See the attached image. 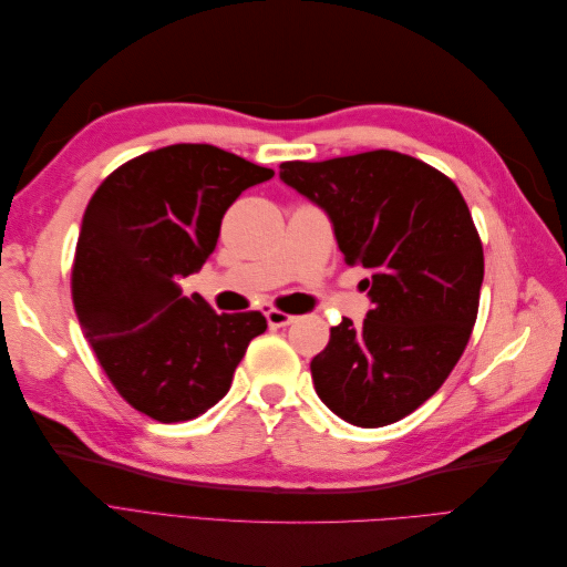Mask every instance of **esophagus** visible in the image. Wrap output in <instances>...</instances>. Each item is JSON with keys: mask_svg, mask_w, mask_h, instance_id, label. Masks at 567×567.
Segmentation results:
<instances>
[{"mask_svg": "<svg viewBox=\"0 0 567 567\" xmlns=\"http://www.w3.org/2000/svg\"><path fill=\"white\" fill-rule=\"evenodd\" d=\"M265 317H267V323L271 326V329H279V326H288V323L296 321L293 315H286V312H281V310H274V307H269V310H265Z\"/></svg>", "mask_w": 567, "mask_h": 567, "instance_id": "esophagus-1", "label": "esophagus"}]
</instances>
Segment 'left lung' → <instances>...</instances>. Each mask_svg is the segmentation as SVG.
I'll list each match as a JSON object with an SVG mask.
<instances>
[{
    "mask_svg": "<svg viewBox=\"0 0 567 567\" xmlns=\"http://www.w3.org/2000/svg\"><path fill=\"white\" fill-rule=\"evenodd\" d=\"M279 177L331 219L346 262L369 271L364 323L333 326L310 364L319 400L359 427L404 419L447 381L477 317L485 257L466 200L388 148L281 163Z\"/></svg>",
    "mask_w": 567,
    "mask_h": 567,
    "instance_id": "1",
    "label": "left lung"
}]
</instances>
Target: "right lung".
<instances>
[{
    "label": "right lung",
    "mask_w": 567,
    "mask_h": 567,
    "mask_svg": "<svg viewBox=\"0 0 567 567\" xmlns=\"http://www.w3.org/2000/svg\"><path fill=\"white\" fill-rule=\"evenodd\" d=\"M274 169L210 144H173L120 165L82 217L73 302L115 390L161 423L196 419L231 388L260 312L217 315L179 277L213 255L221 217Z\"/></svg>",
    "instance_id": "add662e5"
}]
</instances>
